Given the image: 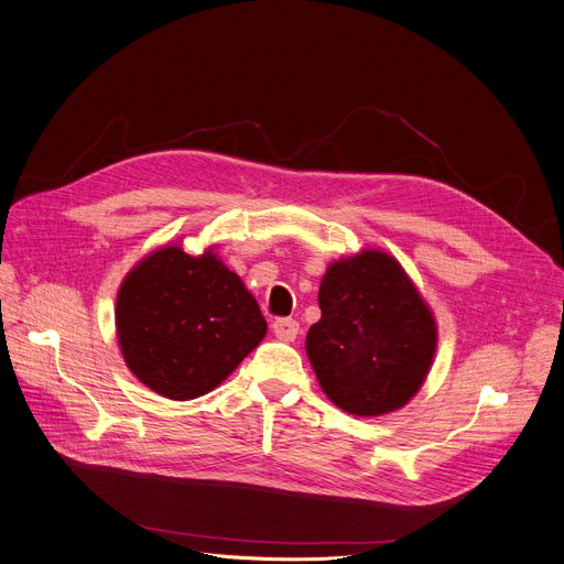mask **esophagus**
Wrapping results in <instances>:
<instances>
[{
    "label": "esophagus",
    "instance_id": "esophagus-1",
    "mask_svg": "<svg viewBox=\"0 0 564 564\" xmlns=\"http://www.w3.org/2000/svg\"><path fill=\"white\" fill-rule=\"evenodd\" d=\"M297 329H301V325H297L295 318H275L273 321V333L284 341H293L297 337Z\"/></svg>",
    "mask_w": 564,
    "mask_h": 564
}]
</instances>
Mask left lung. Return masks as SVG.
Returning a JSON list of instances; mask_svg holds the SVG:
<instances>
[{"label": "left lung", "mask_w": 564, "mask_h": 564, "mask_svg": "<svg viewBox=\"0 0 564 564\" xmlns=\"http://www.w3.org/2000/svg\"><path fill=\"white\" fill-rule=\"evenodd\" d=\"M318 307L305 346L327 399L355 416L403 408L433 364L437 327L401 263L378 250L335 261Z\"/></svg>", "instance_id": "obj_1"}]
</instances>
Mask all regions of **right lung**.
Listing matches in <instances>:
<instances>
[{
    "mask_svg": "<svg viewBox=\"0 0 564 564\" xmlns=\"http://www.w3.org/2000/svg\"><path fill=\"white\" fill-rule=\"evenodd\" d=\"M118 341L127 367L173 401L218 387L267 335V321L237 273L212 252L161 248L118 293Z\"/></svg>",
    "mask_w": 564,
    "mask_h": 564,
    "instance_id": "1",
    "label": "right lung"
}]
</instances>
